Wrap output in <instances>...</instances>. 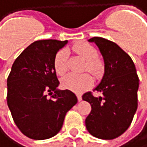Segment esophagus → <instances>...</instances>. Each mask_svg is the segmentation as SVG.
Listing matches in <instances>:
<instances>
[{"instance_id": "34e87169", "label": "esophagus", "mask_w": 147, "mask_h": 147, "mask_svg": "<svg viewBox=\"0 0 147 147\" xmlns=\"http://www.w3.org/2000/svg\"><path fill=\"white\" fill-rule=\"evenodd\" d=\"M77 96H78V102H81V101H82V96H81V95L77 94Z\"/></svg>"}]
</instances>
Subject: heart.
Wrapping results in <instances>:
<instances>
[{
	"label": "heart",
	"mask_w": 147,
	"mask_h": 147,
	"mask_svg": "<svg viewBox=\"0 0 147 147\" xmlns=\"http://www.w3.org/2000/svg\"><path fill=\"white\" fill-rule=\"evenodd\" d=\"M72 51L79 54L84 60H86L85 68L94 75H99L102 69V64L101 61L96 59V49L87 43H80L72 46ZM53 66L56 74L58 76H63L67 71V51L63 49L59 51L54 58ZM92 84V78L88 73H84L81 75L68 74L65 76L62 81V87L81 93L87 90Z\"/></svg>",
	"instance_id": "1"
}]
</instances>
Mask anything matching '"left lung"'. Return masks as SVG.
Segmentation results:
<instances>
[{
	"mask_svg": "<svg viewBox=\"0 0 147 147\" xmlns=\"http://www.w3.org/2000/svg\"><path fill=\"white\" fill-rule=\"evenodd\" d=\"M98 46L104 60V74L94 91L84 94L83 100L91 105L85 120L88 132L102 140H113L130 126L138 108L139 78L130 56L118 45L101 37L89 39Z\"/></svg>",
	"mask_w": 147,
	"mask_h": 147,
	"instance_id": "obj_1",
	"label": "left lung"
}]
</instances>
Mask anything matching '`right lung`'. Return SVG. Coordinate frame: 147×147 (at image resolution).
<instances>
[{
  "label": "right lung",
  "mask_w": 147,
  "mask_h": 147,
  "mask_svg": "<svg viewBox=\"0 0 147 147\" xmlns=\"http://www.w3.org/2000/svg\"><path fill=\"white\" fill-rule=\"evenodd\" d=\"M67 42L35 41L13 63L7 80V106L18 128L30 139L41 140L55 136L62 128L66 113L78 102L70 90L57 89L59 82L53 62Z\"/></svg>",
  "instance_id": "right-lung-1"
}]
</instances>
